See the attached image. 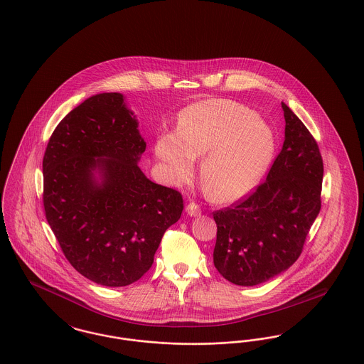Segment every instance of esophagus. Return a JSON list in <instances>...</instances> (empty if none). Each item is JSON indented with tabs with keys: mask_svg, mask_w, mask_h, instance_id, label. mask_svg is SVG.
I'll list each match as a JSON object with an SVG mask.
<instances>
[{
	"mask_svg": "<svg viewBox=\"0 0 364 364\" xmlns=\"http://www.w3.org/2000/svg\"><path fill=\"white\" fill-rule=\"evenodd\" d=\"M186 212H187L188 215H191V217H198V215H200V213H202L199 205H196V203H193V202H190V203L187 205Z\"/></svg>",
	"mask_w": 364,
	"mask_h": 364,
	"instance_id": "1",
	"label": "esophagus"
}]
</instances>
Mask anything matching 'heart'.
Returning a JSON list of instances; mask_svg holds the SVG:
<instances>
[{"label": "heart", "mask_w": 364, "mask_h": 364, "mask_svg": "<svg viewBox=\"0 0 364 364\" xmlns=\"http://www.w3.org/2000/svg\"><path fill=\"white\" fill-rule=\"evenodd\" d=\"M275 151L274 129L253 109L231 100H208L186 108L178 115L176 133H165L155 143V155L174 186L188 183L193 159L205 156L200 178L218 203H231L250 193Z\"/></svg>", "instance_id": "heart-1"}]
</instances>
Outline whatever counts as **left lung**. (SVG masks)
Masks as SVG:
<instances>
[{"instance_id":"left-lung-1","label":"left lung","mask_w":364,"mask_h":364,"mask_svg":"<svg viewBox=\"0 0 364 364\" xmlns=\"http://www.w3.org/2000/svg\"><path fill=\"white\" fill-rule=\"evenodd\" d=\"M282 108L284 141L265 181L246 199L213 213L214 267L237 286H256L290 268L321 212L318 143L290 108Z\"/></svg>"}]
</instances>
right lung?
I'll use <instances>...</instances> for the list:
<instances>
[{
  "mask_svg": "<svg viewBox=\"0 0 364 364\" xmlns=\"http://www.w3.org/2000/svg\"><path fill=\"white\" fill-rule=\"evenodd\" d=\"M121 93H99L70 111L43 155V209L68 262L85 278L122 287L152 265L181 193L140 171L146 151Z\"/></svg>",
  "mask_w": 364,
  "mask_h": 364,
  "instance_id": "add662e5",
  "label": "right lung"
}]
</instances>
